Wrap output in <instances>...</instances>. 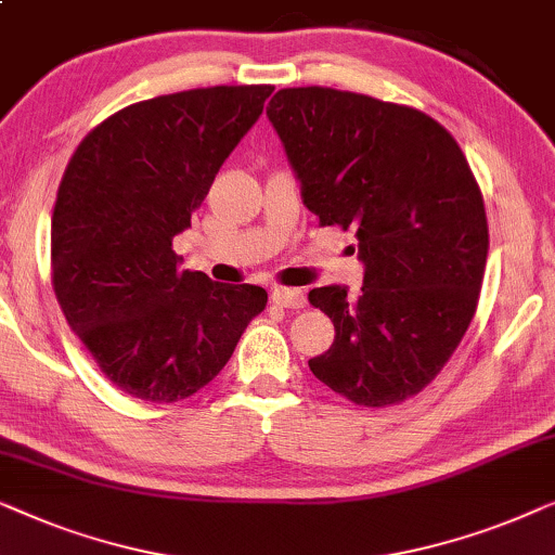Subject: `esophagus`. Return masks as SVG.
<instances>
[{
	"mask_svg": "<svg viewBox=\"0 0 555 555\" xmlns=\"http://www.w3.org/2000/svg\"><path fill=\"white\" fill-rule=\"evenodd\" d=\"M271 299H274V304H279V307H284V309H304V307H307V296H304V292H299V288L276 286L274 292H271Z\"/></svg>",
	"mask_w": 555,
	"mask_h": 555,
	"instance_id": "obj_1",
	"label": "esophagus"
}]
</instances>
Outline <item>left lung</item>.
<instances>
[{"label":"left lung","mask_w":555,"mask_h":555,"mask_svg":"<svg viewBox=\"0 0 555 555\" xmlns=\"http://www.w3.org/2000/svg\"><path fill=\"white\" fill-rule=\"evenodd\" d=\"M267 115L304 206L322 225L352 229L364 267L362 292H309L337 332L309 370L364 408L408 400L437 377L478 307L488 221L473 170L440 122L357 92L286 88Z\"/></svg>","instance_id":"left-lung-1"}]
</instances>
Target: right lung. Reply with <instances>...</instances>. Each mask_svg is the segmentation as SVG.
<instances>
[{"label": "right lung", "instance_id": "1", "mask_svg": "<svg viewBox=\"0 0 555 555\" xmlns=\"http://www.w3.org/2000/svg\"><path fill=\"white\" fill-rule=\"evenodd\" d=\"M271 85H218L122 107L77 145L52 214V284L100 372L143 402L206 387L267 307L251 284L181 271L218 168L259 120Z\"/></svg>", "mask_w": 555, "mask_h": 555}]
</instances>
